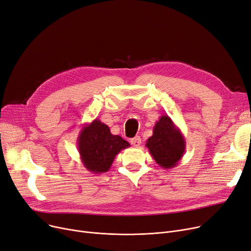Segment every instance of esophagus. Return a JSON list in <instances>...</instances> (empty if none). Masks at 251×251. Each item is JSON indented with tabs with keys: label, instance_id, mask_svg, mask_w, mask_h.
Listing matches in <instances>:
<instances>
[{
	"label": "esophagus",
	"instance_id": "esophagus-1",
	"mask_svg": "<svg viewBox=\"0 0 251 251\" xmlns=\"http://www.w3.org/2000/svg\"><path fill=\"white\" fill-rule=\"evenodd\" d=\"M130 143L132 144V146L135 147V148L139 147L140 144H141V138H140V136H135L134 138H131V139H130Z\"/></svg>",
	"mask_w": 251,
	"mask_h": 251
}]
</instances>
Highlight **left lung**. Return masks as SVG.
I'll return each instance as SVG.
<instances>
[{
    "label": "left lung",
    "instance_id": "obj_1",
    "mask_svg": "<svg viewBox=\"0 0 251 251\" xmlns=\"http://www.w3.org/2000/svg\"><path fill=\"white\" fill-rule=\"evenodd\" d=\"M146 147L157 165L163 169H172L181 161L186 144L181 130L172 119L164 115L155 122Z\"/></svg>",
    "mask_w": 251,
    "mask_h": 251
}]
</instances>
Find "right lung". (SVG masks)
Masks as SVG:
<instances>
[{"mask_svg": "<svg viewBox=\"0 0 251 251\" xmlns=\"http://www.w3.org/2000/svg\"><path fill=\"white\" fill-rule=\"evenodd\" d=\"M129 147V142L121 136L112 134L109 126L99 119L84 124L77 139L82 165L95 174L108 172L115 156Z\"/></svg>", "mask_w": 251, "mask_h": 251, "instance_id": "1", "label": "right lung"}]
</instances>
